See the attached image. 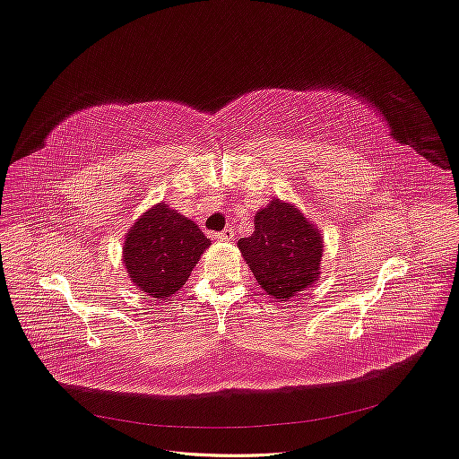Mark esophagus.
Here are the masks:
<instances>
[{
	"mask_svg": "<svg viewBox=\"0 0 459 459\" xmlns=\"http://www.w3.org/2000/svg\"><path fill=\"white\" fill-rule=\"evenodd\" d=\"M215 238L220 239V242H232L234 232H232L230 229H227V230H223V232H217V234H215Z\"/></svg>",
	"mask_w": 459,
	"mask_h": 459,
	"instance_id": "1",
	"label": "esophagus"
}]
</instances>
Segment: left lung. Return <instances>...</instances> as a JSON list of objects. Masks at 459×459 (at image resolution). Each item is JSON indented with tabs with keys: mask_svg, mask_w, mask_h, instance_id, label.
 <instances>
[{
	"mask_svg": "<svg viewBox=\"0 0 459 459\" xmlns=\"http://www.w3.org/2000/svg\"><path fill=\"white\" fill-rule=\"evenodd\" d=\"M244 260L268 296L288 301L320 279L324 239L290 203L273 199L255 215V230L238 242Z\"/></svg>",
	"mask_w": 459,
	"mask_h": 459,
	"instance_id": "left-lung-1",
	"label": "left lung"
}]
</instances>
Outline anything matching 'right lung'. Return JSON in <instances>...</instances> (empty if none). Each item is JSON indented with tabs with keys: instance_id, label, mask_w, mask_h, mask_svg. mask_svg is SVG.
<instances>
[{
	"instance_id": "add662e5",
	"label": "right lung",
	"mask_w": 459,
	"mask_h": 459,
	"mask_svg": "<svg viewBox=\"0 0 459 459\" xmlns=\"http://www.w3.org/2000/svg\"><path fill=\"white\" fill-rule=\"evenodd\" d=\"M208 247L210 239L195 223L158 203L128 230L123 262L134 286L163 299L180 290Z\"/></svg>"
}]
</instances>
